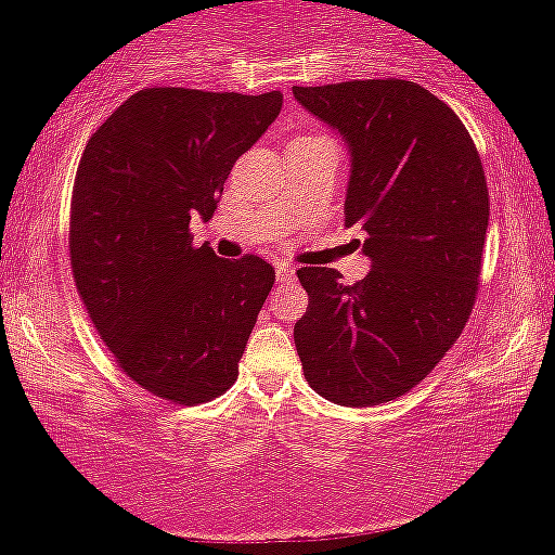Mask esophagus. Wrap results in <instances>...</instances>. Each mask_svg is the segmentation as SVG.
Segmentation results:
<instances>
[{"label": "esophagus", "mask_w": 555, "mask_h": 555, "mask_svg": "<svg viewBox=\"0 0 555 555\" xmlns=\"http://www.w3.org/2000/svg\"><path fill=\"white\" fill-rule=\"evenodd\" d=\"M276 279L279 282H295V266L289 263H276Z\"/></svg>", "instance_id": "1"}]
</instances>
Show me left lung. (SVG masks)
<instances>
[{"instance_id":"obj_1","label":"left lung","mask_w":555,"mask_h":555,"mask_svg":"<svg viewBox=\"0 0 555 555\" xmlns=\"http://www.w3.org/2000/svg\"><path fill=\"white\" fill-rule=\"evenodd\" d=\"M352 154L344 227L373 269L352 286L336 269L297 271L310 302L295 323L305 378L344 406L415 388L454 347L477 299L488 182L467 127L410 80L295 86Z\"/></svg>"}]
</instances>
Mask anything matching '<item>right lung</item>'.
<instances>
[{"label": "right lung", "mask_w": 555, "mask_h": 555, "mask_svg": "<svg viewBox=\"0 0 555 555\" xmlns=\"http://www.w3.org/2000/svg\"><path fill=\"white\" fill-rule=\"evenodd\" d=\"M284 95L143 88L82 151L69 206V263L93 328L145 391L203 404L237 380L273 266L193 245L234 162Z\"/></svg>", "instance_id": "1"}]
</instances>
